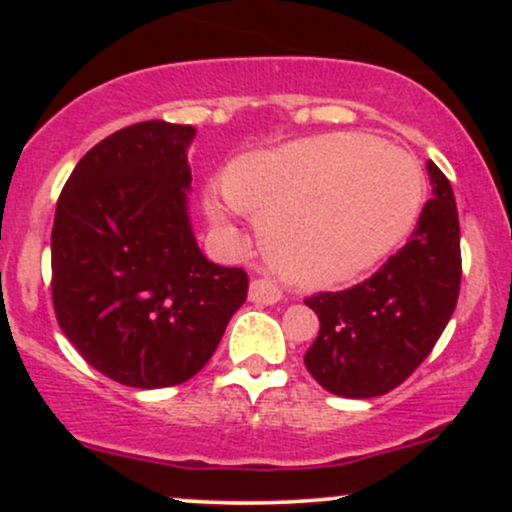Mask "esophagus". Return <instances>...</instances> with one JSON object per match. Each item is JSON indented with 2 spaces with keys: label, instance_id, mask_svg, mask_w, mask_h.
<instances>
[{
  "label": "esophagus",
  "instance_id": "esophagus-1",
  "mask_svg": "<svg viewBox=\"0 0 512 512\" xmlns=\"http://www.w3.org/2000/svg\"><path fill=\"white\" fill-rule=\"evenodd\" d=\"M250 301L257 305H274L281 301V289L267 276L250 281Z\"/></svg>",
  "mask_w": 512,
  "mask_h": 512
}]
</instances>
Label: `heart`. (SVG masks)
<instances>
[{
	"instance_id": "heart-1",
	"label": "heart",
	"mask_w": 512,
	"mask_h": 512,
	"mask_svg": "<svg viewBox=\"0 0 512 512\" xmlns=\"http://www.w3.org/2000/svg\"><path fill=\"white\" fill-rule=\"evenodd\" d=\"M226 195L262 221L279 274L325 289L366 272L409 236L426 185L407 151L363 134H327L240 158L226 175ZM204 209L216 226L231 223L216 192Z\"/></svg>"
}]
</instances>
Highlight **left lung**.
Returning <instances> with one entry per match:
<instances>
[{"mask_svg":"<svg viewBox=\"0 0 512 512\" xmlns=\"http://www.w3.org/2000/svg\"><path fill=\"white\" fill-rule=\"evenodd\" d=\"M433 185L411 240L370 279L305 305L320 320L305 368L327 392L368 399L395 390L431 354L460 296V221L450 180L426 163Z\"/></svg>","mask_w":512,"mask_h":512,"instance_id":"left-lung-1","label":"left lung"}]
</instances>
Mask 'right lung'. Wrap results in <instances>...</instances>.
<instances>
[{
	"mask_svg": "<svg viewBox=\"0 0 512 512\" xmlns=\"http://www.w3.org/2000/svg\"><path fill=\"white\" fill-rule=\"evenodd\" d=\"M195 127L110 134L76 163L52 226V305L88 366L154 390L190 380L248 298V274L209 262L187 214Z\"/></svg>",
	"mask_w": 512,
	"mask_h": 512,
	"instance_id": "1",
	"label": "right lung"
}]
</instances>
